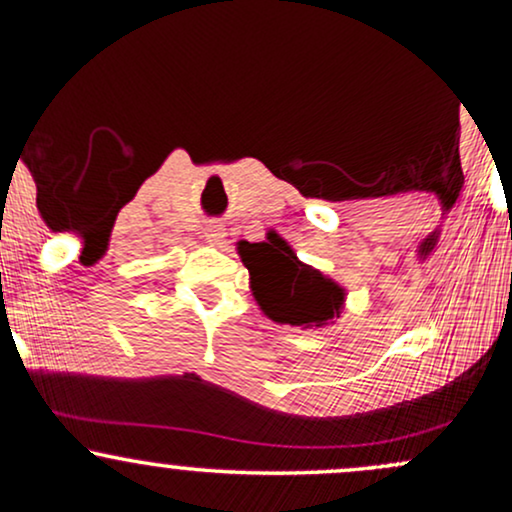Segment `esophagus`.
Here are the masks:
<instances>
[{"mask_svg":"<svg viewBox=\"0 0 512 512\" xmlns=\"http://www.w3.org/2000/svg\"><path fill=\"white\" fill-rule=\"evenodd\" d=\"M204 238L211 240V243L219 245L223 238H226V228L221 226V223H207V228H204Z\"/></svg>","mask_w":512,"mask_h":512,"instance_id":"esophagus-1","label":"esophagus"}]
</instances>
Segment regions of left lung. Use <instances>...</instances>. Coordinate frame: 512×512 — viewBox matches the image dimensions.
Here are the masks:
<instances>
[{
    "label": "left lung",
    "instance_id": "1",
    "mask_svg": "<svg viewBox=\"0 0 512 512\" xmlns=\"http://www.w3.org/2000/svg\"><path fill=\"white\" fill-rule=\"evenodd\" d=\"M240 257L250 269L252 293L272 320L284 325H325L342 308L344 291L317 269L298 262L276 233L267 243H240Z\"/></svg>",
    "mask_w": 512,
    "mask_h": 512
}]
</instances>
